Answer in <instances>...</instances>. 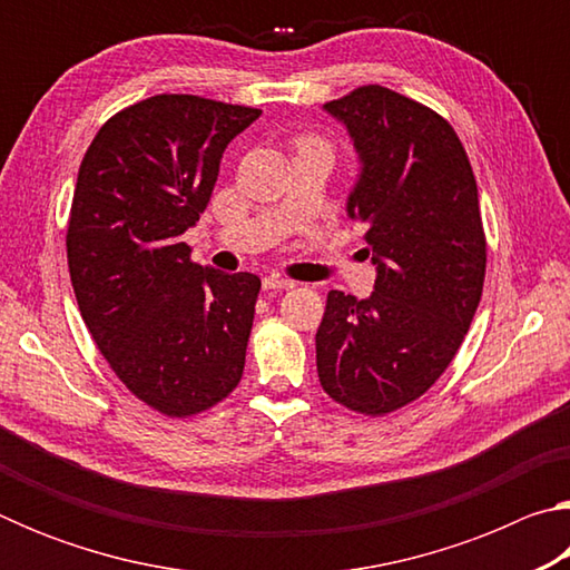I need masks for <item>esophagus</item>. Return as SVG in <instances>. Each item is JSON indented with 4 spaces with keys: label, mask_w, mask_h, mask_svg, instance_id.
I'll use <instances>...</instances> for the list:
<instances>
[{
    "label": "esophagus",
    "mask_w": 570,
    "mask_h": 570,
    "mask_svg": "<svg viewBox=\"0 0 570 570\" xmlns=\"http://www.w3.org/2000/svg\"><path fill=\"white\" fill-rule=\"evenodd\" d=\"M296 284L288 282V278L282 276H266L264 278V288L266 292H288V288H294Z\"/></svg>",
    "instance_id": "obj_1"
}]
</instances>
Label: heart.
I'll use <instances>...</instances> for the list:
<instances>
[{"instance_id":"b5f03b06","label":"heart","mask_w":570,"mask_h":570,"mask_svg":"<svg viewBox=\"0 0 570 570\" xmlns=\"http://www.w3.org/2000/svg\"><path fill=\"white\" fill-rule=\"evenodd\" d=\"M304 142H316V140H304ZM304 142H302V146H304Z\"/></svg>"}]
</instances>
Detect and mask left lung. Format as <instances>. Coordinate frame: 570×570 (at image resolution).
<instances>
[{
    "label": "left lung",
    "mask_w": 570,
    "mask_h": 570,
    "mask_svg": "<svg viewBox=\"0 0 570 570\" xmlns=\"http://www.w3.org/2000/svg\"><path fill=\"white\" fill-rule=\"evenodd\" d=\"M324 108L360 153L346 210L366 226L377 282L362 302L326 294L316 372L334 402L384 417L440 380L475 316L488 264L478 183L458 132L428 105L362 85Z\"/></svg>",
    "instance_id": "1"
}]
</instances>
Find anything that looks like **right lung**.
<instances>
[{"mask_svg": "<svg viewBox=\"0 0 570 570\" xmlns=\"http://www.w3.org/2000/svg\"><path fill=\"white\" fill-rule=\"evenodd\" d=\"M258 115L153 95L102 125L77 173L65 238L77 306L118 380L166 417L216 407L244 374L262 278L198 266L183 234Z\"/></svg>", "mask_w": 570, "mask_h": 570, "instance_id": "obj_1", "label": "right lung"}]
</instances>
